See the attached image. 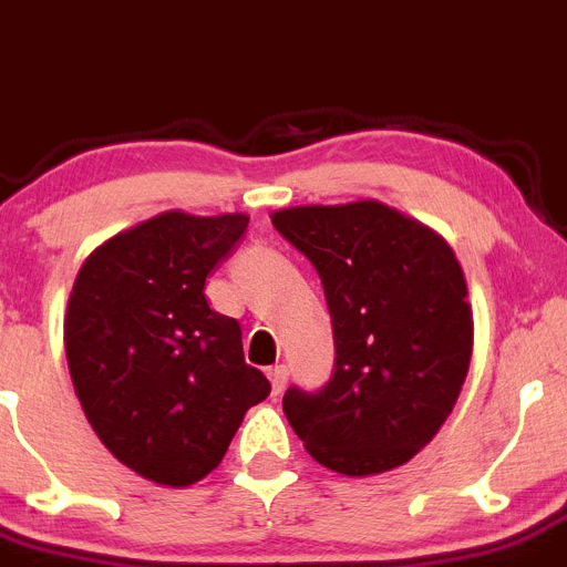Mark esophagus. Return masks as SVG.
Returning a JSON list of instances; mask_svg holds the SVG:
<instances>
[{
	"label": "esophagus",
	"mask_w": 567,
	"mask_h": 567,
	"mask_svg": "<svg viewBox=\"0 0 567 567\" xmlns=\"http://www.w3.org/2000/svg\"><path fill=\"white\" fill-rule=\"evenodd\" d=\"M268 380H271L274 396H279L282 394L285 383H288V367H282V363H279V367H271L268 369Z\"/></svg>",
	"instance_id": "esophagus-1"
}]
</instances>
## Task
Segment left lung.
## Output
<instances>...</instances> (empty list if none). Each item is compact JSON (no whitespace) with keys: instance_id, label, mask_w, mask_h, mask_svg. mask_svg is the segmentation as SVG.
I'll return each instance as SVG.
<instances>
[{"instance_id":"obj_1","label":"left lung","mask_w":567,"mask_h":567,"mask_svg":"<svg viewBox=\"0 0 567 567\" xmlns=\"http://www.w3.org/2000/svg\"><path fill=\"white\" fill-rule=\"evenodd\" d=\"M271 224L310 259L332 319L336 367L282 409L310 456L341 475L414 458L458 400L473 355L467 282L451 246L378 200L293 206Z\"/></svg>"}]
</instances>
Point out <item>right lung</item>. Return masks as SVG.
Wrapping results in <instances>:
<instances>
[{
  "instance_id": "obj_1",
  "label": "right lung",
  "mask_w": 567,
  "mask_h": 567,
  "mask_svg": "<svg viewBox=\"0 0 567 567\" xmlns=\"http://www.w3.org/2000/svg\"><path fill=\"white\" fill-rule=\"evenodd\" d=\"M246 215L164 212L89 254L69 296L66 361L100 442L164 486L209 475L271 383L243 358L240 324L206 301V277Z\"/></svg>"
}]
</instances>
